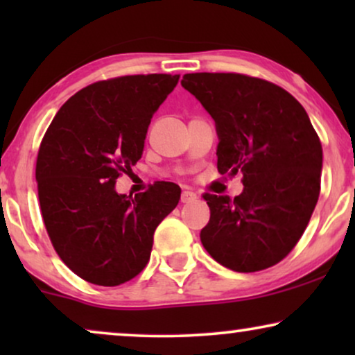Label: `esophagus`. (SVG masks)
<instances>
[{"mask_svg":"<svg viewBox=\"0 0 355 355\" xmlns=\"http://www.w3.org/2000/svg\"><path fill=\"white\" fill-rule=\"evenodd\" d=\"M193 200H197V193L196 192L189 191V189H186V191H182V193H181V202L182 203H191Z\"/></svg>","mask_w":355,"mask_h":355,"instance_id":"34e87169","label":"esophagus"}]
</instances>
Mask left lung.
Returning a JSON list of instances; mask_svg holds the SVG:
<instances>
[{"instance_id": "obj_1", "label": "left lung", "mask_w": 355, "mask_h": 355, "mask_svg": "<svg viewBox=\"0 0 355 355\" xmlns=\"http://www.w3.org/2000/svg\"><path fill=\"white\" fill-rule=\"evenodd\" d=\"M181 84L215 119L218 171L242 174L244 184L234 198L203 193L210 207L203 247L239 273L279 263L320 196L322 142L304 106L273 82L236 72L186 74Z\"/></svg>"}]
</instances>
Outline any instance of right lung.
Returning a JSON list of instances; mask_svg holds the SVG:
<instances>
[{
    "label": "right lung",
    "mask_w": 355,
    "mask_h": 355,
    "mask_svg": "<svg viewBox=\"0 0 355 355\" xmlns=\"http://www.w3.org/2000/svg\"><path fill=\"white\" fill-rule=\"evenodd\" d=\"M178 80L137 74L94 82L61 106L43 135L35 166L43 223L67 268L92 284L135 278L155 230L178 205L173 182L157 181L135 197L114 191L142 157L150 121Z\"/></svg>",
    "instance_id": "add662e5"
}]
</instances>
